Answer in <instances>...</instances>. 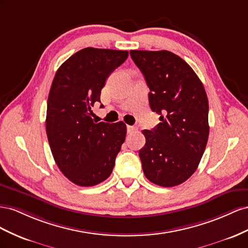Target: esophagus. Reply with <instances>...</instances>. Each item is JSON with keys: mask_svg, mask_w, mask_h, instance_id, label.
<instances>
[{"mask_svg": "<svg viewBox=\"0 0 248 248\" xmlns=\"http://www.w3.org/2000/svg\"><path fill=\"white\" fill-rule=\"evenodd\" d=\"M126 131H128L129 134H131V133L136 131V128H135V126H133V125H126Z\"/></svg>", "mask_w": 248, "mask_h": 248, "instance_id": "esophagus-1", "label": "esophagus"}]
</instances>
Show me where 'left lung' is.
I'll use <instances>...</instances> for the list:
<instances>
[{
    "label": "left lung",
    "instance_id": "obj_1",
    "mask_svg": "<svg viewBox=\"0 0 248 248\" xmlns=\"http://www.w3.org/2000/svg\"><path fill=\"white\" fill-rule=\"evenodd\" d=\"M151 93L148 102L161 123L143 130L139 151L144 175L173 187L194 173L209 138V103L200 78L186 61L169 51H130Z\"/></svg>",
    "mask_w": 248,
    "mask_h": 248
}]
</instances>
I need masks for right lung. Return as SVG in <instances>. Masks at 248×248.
Masks as SVG:
<instances>
[{
    "mask_svg": "<svg viewBox=\"0 0 248 248\" xmlns=\"http://www.w3.org/2000/svg\"><path fill=\"white\" fill-rule=\"evenodd\" d=\"M128 51L86 47L58 68L49 90L46 130L56 164L78 186L108 179L124 142L126 125L96 123L91 107L101 103L110 74L126 60Z\"/></svg>",
    "mask_w": 248,
    "mask_h": 248,
    "instance_id": "right-lung-1",
    "label": "right lung"
}]
</instances>
